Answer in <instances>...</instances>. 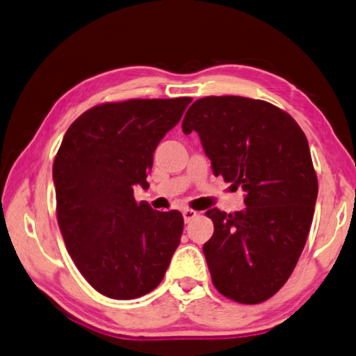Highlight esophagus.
<instances>
[{"label":"esophagus","instance_id":"34e87169","mask_svg":"<svg viewBox=\"0 0 356 356\" xmlns=\"http://www.w3.org/2000/svg\"><path fill=\"white\" fill-rule=\"evenodd\" d=\"M198 216L197 211H192V209H184L183 211V217H184V221L186 223H191V221L195 218Z\"/></svg>","mask_w":356,"mask_h":356}]
</instances>
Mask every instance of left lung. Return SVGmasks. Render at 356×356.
<instances>
[{"label": "left lung", "instance_id": "left-lung-1", "mask_svg": "<svg viewBox=\"0 0 356 356\" xmlns=\"http://www.w3.org/2000/svg\"><path fill=\"white\" fill-rule=\"evenodd\" d=\"M183 131L198 133L213 175L245 192L243 211L206 212L212 284L236 302H264L291 276L312 226L318 178L304 131L277 106L240 96L195 100Z\"/></svg>", "mask_w": 356, "mask_h": 356}]
</instances>
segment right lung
Returning <instances> with one entry per match:
<instances>
[{"mask_svg": "<svg viewBox=\"0 0 356 356\" xmlns=\"http://www.w3.org/2000/svg\"><path fill=\"white\" fill-rule=\"evenodd\" d=\"M191 97L102 104L79 116L54 159L57 220L74 264L100 294L136 299L159 285L179 245L181 212L136 203L161 139Z\"/></svg>", "mask_w": 356, "mask_h": 356, "instance_id": "1", "label": "right lung"}]
</instances>
